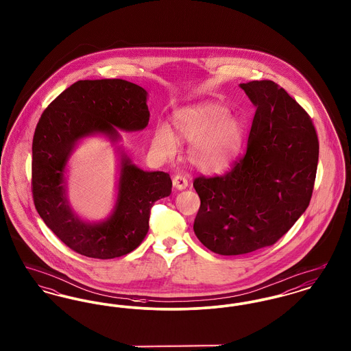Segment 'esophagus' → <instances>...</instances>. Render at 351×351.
I'll return each instance as SVG.
<instances>
[{"label":"esophagus","instance_id":"34e87169","mask_svg":"<svg viewBox=\"0 0 351 351\" xmlns=\"http://www.w3.org/2000/svg\"><path fill=\"white\" fill-rule=\"evenodd\" d=\"M188 179L184 176V175H176L175 178H173V186L176 188V189H179V191H182V189H185L186 186H188Z\"/></svg>","mask_w":351,"mask_h":351}]
</instances>
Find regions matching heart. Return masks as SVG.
Instances as JSON below:
<instances>
[{
	"label": "heart",
	"mask_w": 351,
	"mask_h": 351,
	"mask_svg": "<svg viewBox=\"0 0 351 351\" xmlns=\"http://www.w3.org/2000/svg\"><path fill=\"white\" fill-rule=\"evenodd\" d=\"M173 123L179 136L193 145L192 163L206 173H218L230 167L246 139L245 121L213 101H202L178 110ZM154 147L162 156L175 154L178 139L168 125L163 123L155 130Z\"/></svg>",
	"instance_id": "b5f03b06"
}]
</instances>
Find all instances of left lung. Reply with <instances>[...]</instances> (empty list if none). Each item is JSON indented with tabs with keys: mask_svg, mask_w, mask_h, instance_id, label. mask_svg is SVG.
Returning a JSON list of instances; mask_svg holds the SVG:
<instances>
[{
	"mask_svg": "<svg viewBox=\"0 0 351 351\" xmlns=\"http://www.w3.org/2000/svg\"><path fill=\"white\" fill-rule=\"evenodd\" d=\"M256 112L247 150L223 176L195 179L201 205L193 230L219 255L278 242L309 205L318 139L308 113L271 80L239 84Z\"/></svg>",
	"mask_w": 351,
	"mask_h": 351,
	"instance_id": "1",
	"label": "left lung"
}]
</instances>
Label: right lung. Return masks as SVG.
I'll use <instances>...</instances> for the list:
<instances>
[{"mask_svg": "<svg viewBox=\"0 0 351 351\" xmlns=\"http://www.w3.org/2000/svg\"><path fill=\"white\" fill-rule=\"evenodd\" d=\"M147 92L121 79L80 80L51 102L33 138L32 185L35 208L45 223L71 250L113 259L135 250L149 232L151 206L167 197V172L143 171L121 151L118 195L112 215L86 222L69 206L66 166L80 139L104 134L117 142L123 132L143 130L150 119Z\"/></svg>", "mask_w": 351, "mask_h": 351, "instance_id": "add662e5", "label": "right lung"}]
</instances>
